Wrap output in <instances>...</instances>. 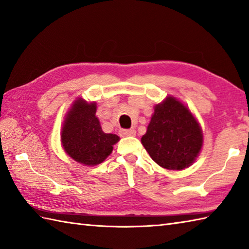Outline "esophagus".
<instances>
[{
    "instance_id": "1",
    "label": "esophagus",
    "mask_w": 249,
    "mask_h": 249,
    "mask_svg": "<svg viewBox=\"0 0 249 249\" xmlns=\"http://www.w3.org/2000/svg\"><path fill=\"white\" fill-rule=\"evenodd\" d=\"M121 136L123 137H134L136 136V130L135 129H121Z\"/></svg>"
}]
</instances>
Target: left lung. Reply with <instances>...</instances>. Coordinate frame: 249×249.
<instances>
[{"mask_svg": "<svg viewBox=\"0 0 249 249\" xmlns=\"http://www.w3.org/2000/svg\"><path fill=\"white\" fill-rule=\"evenodd\" d=\"M141 142L157 165L168 170H183L199 155L203 135L186 106L168 96L155 106Z\"/></svg>", "mask_w": 249, "mask_h": 249, "instance_id": "8db88e82", "label": "left lung"}]
</instances>
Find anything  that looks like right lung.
Masks as SVG:
<instances>
[{
  "mask_svg": "<svg viewBox=\"0 0 249 249\" xmlns=\"http://www.w3.org/2000/svg\"><path fill=\"white\" fill-rule=\"evenodd\" d=\"M96 108L95 103L76 99L65 116L61 131L63 149L73 160L84 166L102 163L120 140L119 136L104 133Z\"/></svg>",
  "mask_w": 249,
  "mask_h": 249,
  "instance_id": "add662e5",
  "label": "right lung"
}]
</instances>
